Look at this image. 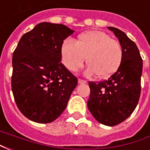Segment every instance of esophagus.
Returning a JSON list of instances; mask_svg holds the SVG:
<instances>
[{
	"label": "esophagus",
	"instance_id": "34e87169",
	"mask_svg": "<svg viewBox=\"0 0 150 150\" xmlns=\"http://www.w3.org/2000/svg\"><path fill=\"white\" fill-rule=\"evenodd\" d=\"M78 83H79V84H84V83H87V81H86V80H83V79H79Z\"/></svg>",
	"mask_w": 150,
	"mask_h": 150
}]
</instances>
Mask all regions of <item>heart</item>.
I'll use <instances>...</instances> for the list:
<instances>
[{"label": "heart", "instance_id": "obj_1", "mask_svg": "<svg viewBox=\"0 0 150 150\" xmlns=\"http://www.w3.org/2000/svg\"><path fill=\"white\" fill-rule=\"evenodd\" d=\"M61 59L71 71H76L83 65L86 58L89 64L86 75L97 74L99 78H108L119 69L123 50L117 41L100 30H90L79 34L75 42L67 38L62 43Z\"/></svg>", "mask_w": 150, "mask_h": 150}]
</instances>
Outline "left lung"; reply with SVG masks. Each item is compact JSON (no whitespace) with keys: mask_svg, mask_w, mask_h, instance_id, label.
I'll return each mask as SVG.
<instances>
[{"mask_svg":"<svg viewBox=\"0 0 150 150\" xmlns=\"http://www.w3.org/2000/svg\"><path fill=\"white\" fill-rule=\"evenodd\" d=\"M108 28L119 40L123 50L122 62L107 80L89 82L91 92L88 108L98 122L115 126L129 117L137 105L143 62L134 42L119 29Z\"/></svg>","mask_w":150,"mask_h":150,"instance_id":"8db88e82","label":"left lung"}]
</instances>
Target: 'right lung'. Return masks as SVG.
<instances>
[{"label":"right lung","mask_w":150,"mask_h":150,"mask_svg":"<svg viewBox=\"0 0 150 150\" xmlns=\"http://www.w3.org/2000/svg\"><path fill=\"white\" fill-rule=\"evenodd\" d=\"M75 31L62 24L42 22L25 34L13 54L12 91L21 112L46 124L67 106L78 80L61 62V46Z\"/></svg>","instance_id":"1"}]
</instances>
